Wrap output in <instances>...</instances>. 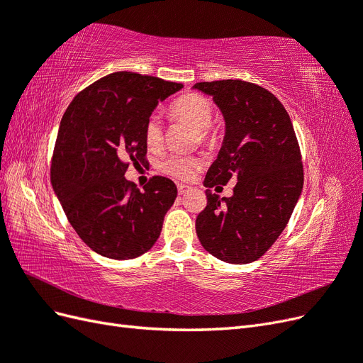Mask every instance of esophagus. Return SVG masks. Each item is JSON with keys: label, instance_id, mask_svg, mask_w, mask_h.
<instances>
[{"label": "esophagus", "instance_id": "1", "mask_svg": "<svg viewBox=\"0 0 363 363\" xmlns=\"http://www.w3.org/2000/svg\"><path fill=\"white\" fill-rule=\"evenodd\" d=\"M177 189H179V194H180V195H184V194H188V192L191 191V186L179 183V184H177Z\"/></svg>", "mask_w": 363, "mask_h": 363}]
</instances>
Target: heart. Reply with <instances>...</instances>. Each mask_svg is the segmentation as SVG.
I'll use <instances>...</instances> for the list:
<instances>
[{
    "label": "heart",
    "mask_w": 363,
    "mask_h": 363,
    "mask_svg": "<svg viewBox=\"0 0 363 363\" xmlns=\"http://www.w3.org/2000/svg\"><path fill=\"white\" fill-rule=\"evenodd\" d=\"M169 113L174 119L194 125L199 136L206 144H215L218 131L212 125L213 106L201 94L188 92L174 100L169 106ZM145 144L151 151H157L163 145V127L156 115H151L144 127ZM203 167V160L196 156L174 155L159 162V169L172 179L189 180Z\"/></svg>",
    "instance_id": "b5f03b06"
}]
</instances>
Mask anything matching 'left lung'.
<instances>
[{"mask_svg": "<svg viewBox=\"0 0 363 363\" xmlns=\"http://www.w3.org/2000/svg\"><path fill=\"white\" fill-rule=\"evenodd\" d=\"M213 98L225 135L204 186L238 180L232 196L206 191L196 216L201 245L216 259L244 265L262 257L286 227L303 191L301 152L286 108L265 87L242 80L194 84Z\"/></svg>", "mask_w": 363, "mask_h": 363, "instance_id": "left-lung-1", "label": "left lung"}]
</instances>
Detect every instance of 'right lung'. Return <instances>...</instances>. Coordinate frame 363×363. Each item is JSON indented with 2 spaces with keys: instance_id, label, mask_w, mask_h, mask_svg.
<instances>
[{
  "instance_id": "add662e5",
  "label": "right lung",
  "mask_w": 363,
  "mask_h": 363,
  "mask_svg": "<svg viewBox=\"0 0 363 363\" xmlns=\"http://www.w3.org/2000/svg\"><path fill=\"white\" fill-rule=\"evenodd\" d=\"M182 83L113 72L77 94L65 112L51 160V184L83 242L115 260L147 252L160 236L177 186L156 175L139 191L124 175L144 162V127Z\"/></svg>"
}]
</instances>
